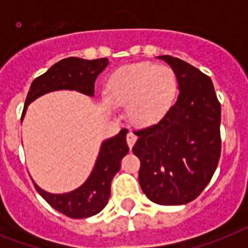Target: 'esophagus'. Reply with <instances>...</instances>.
<instances>
[{
  "mask_svg": "<svg viewBox=\"0 0 248 248\" xmlns=\"http://www.w3.org/2000/svg\"><path fill=\"white\" fill-rule=\"evenodd\" d=\"M126 140H127V143H128V147L132 148L133 145H135V142H136L137 136L132 132V131H130V132L127 133V139Z\"/></svg>",
  "mask_w": 248,
  "mask_h": 248,
  "instance_id": "34e87169",
  "label": "esophagus"
}]
</instances>
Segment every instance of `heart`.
Masks as SVG:
<instances>
[{
  "label": "heart",
  "instance_id": "heart-1",
  "mask_svg": "<svg viewBox=\"0 0 248 248\" xmlns=\"http://www.w3.org/2000/svg\"><path fill=\"white\" fill-rule=\"evenodd\" d=\"M177 81L167 66L142 62L118 68L107 82L106 107L127 106V115L139 126L161 121L175 102Z\"/></svg>",
  "mask_w": 248,
  "mask_h": 248
}]
</instances>
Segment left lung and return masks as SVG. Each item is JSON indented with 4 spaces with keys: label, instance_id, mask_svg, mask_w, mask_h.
Masks as SVG:
<instances>
[{
    "label": "left lung",
    "instance_id": "8db88e82",
    "mask_svg": "<svg viewBox=\"0 0 248 248\" xmlns=\"http://www.w3.org/2000/svg\"><path fill=\"white\" fill-rule=\"evenodd\" d=\"M178 83L176 103L156 124L139 130L133 154L141 161L139 182L155 203L177 206L193 201L207 186L221 155V105L214 83L199 68L172 56Z\"/></svg>",
    "mask_w": 248,
    "mask_h": 248
}]
</instances>
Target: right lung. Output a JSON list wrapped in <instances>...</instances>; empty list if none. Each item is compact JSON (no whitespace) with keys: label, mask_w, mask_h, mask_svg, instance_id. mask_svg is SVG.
Wrapping results in <instances>:
<instances>
[{"label":"right lung","mask_w":248,"mask_h":248,"mask_svg":"<svg viewBox=\"0 0 248 248\" xmlns=\"http://www.w3.org/2000/svg\"><path fill=\"white\" fill-rule=\"evenodd\" d=\"M107 64V59L90 61L78 57H68L55 63L31 83L23 107L22 120L30 103L48 92L71 90L93 97L94 81ZM127 132L128 131L124 128L116 136L101 143L92 172L76 189L66 193H51L41 188L32 180L37 192L51 207L71 218H86L97 215L106 207L111 196L112 180L120 171L121 160L130 151L126 142Z\"/></svg>","instance_id":"1"}]
</instances>
